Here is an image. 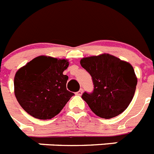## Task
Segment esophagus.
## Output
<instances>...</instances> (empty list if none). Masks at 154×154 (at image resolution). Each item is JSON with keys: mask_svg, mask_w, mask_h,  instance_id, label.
<instances>
[{"mask_svg": "<svg viewBox=\"0 0 154 154\" xmlns=\"http://www.w3.org/2000/svg\"><path fill=\"white\" fill-rule=\"evenodd\" d=\"M82 92H83V91H82V89H80V90L78 91V92H76V94L79 95V96H80V95H82Z\"/></svg>", "mask_w": 154, "mask_h": 154, "instance_id": "esophagus-1", "label": "esophagus"}]
</instances>
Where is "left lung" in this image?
<instances>
[{
  "instance_id": "8db88e82",
  "label": "left lung",
  "mask_w": 154,
  "mask_h": 154,
  "mask_svg": "<svg viewBox=\"0 0 154 154\" xmlns=\"http://www.w3.org/2000/svg\"><path fill=\"white\" fill-rule=\"evenodd\" d=\"M80 63L92 77L94 91L84 92L82 98L93 112L104 119L122 113L131 102L136 89L133 67L105 53L82 58Z\"/></svg>"
}]
</instances>
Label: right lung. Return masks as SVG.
<instances>
[{
	"mask_svg": "<svg viewBox=\"0 0 154 154\" xmlns=\"http://www.w3.org/2000/svg\"><path fill=\"white\" fill-rule=\"evenodd\" d=\"M67 60L40 56L19 69L14 78L15 95L21 107L33 117L49 120L60 113L74 95L67 90L63 75Z\"/></svg>",
	"mask_w": 154,
	"mask_h": 154,
	"instance_id": "obj_1",
	"label": "right lung"
}]
</instances>
